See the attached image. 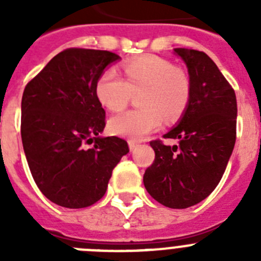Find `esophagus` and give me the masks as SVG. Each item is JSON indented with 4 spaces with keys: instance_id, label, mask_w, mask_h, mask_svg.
<instances>
[{
    "instance_id": "obj_1",
    "label": "esophagus",
    "mask_w": 261,
    "mask_h": 261,
    "mask_svg": "<svg viewBox=\"0 0 261 261\" xmlns=\"http://www.w3.org/2000/svg\"><path fill=\"white\" fill-rule=\"evenodd\" d=\"M128 144H129V149H130V150H135V149H136V147H137L138 146V144H137V142H136V141H133V140H129V142H128Z\"/></svg>"
}]
</instances>
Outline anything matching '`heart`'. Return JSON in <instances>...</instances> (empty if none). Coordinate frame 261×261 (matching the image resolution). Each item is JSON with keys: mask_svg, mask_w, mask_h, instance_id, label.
<instances>
[{"mask_svg": "<svg viewBox=\"0 0 261 261\" xmlns=\"http://www.w3.org/2000/svg\"><path fill=\"white\" fill-rule=\"evenodd\" d=\"M124 78L115 69H106L95 84V95L107 110H124L138 94L140 108L110 120V130L132 140H141L159 128L162 117L174 121L191 99V81L183 69L154 55L137 57L123 66Z\"/></svg>", "mask_w": 261, "mask_h": 261, "instance_id": "b5f03b06", "label": "heart"}]
</instances>
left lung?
I'll use <instances>...</instances> for the list:
<instances>
[{"mask_svg": "<svg viewBox=\"0 0 261 261\" xmlns=\"http://www.w3.org/2000/svg\"><path fill=\"white\" fill-rule=\"evenodd\" d=\"M191 81V99L180 123L150 141L155 151L144 174L145 188L167 208L199 204L214 191L226 170L237 138V96L231 85L204 52L176 48Z\"/></svg>", "mask_w": 261, "mask_h": 261, "instance_id": "1", "label": "left lung"}]
</instances>
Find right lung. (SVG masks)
Instances as JSON below:
<instances>
[{
  "label": "right lung",
  "mask_w": 261,
  "mask_h": 261,
  "mask_svg": "<svg viewBox=\"0 0 261 261\" xmlns=\"http://www.w3.org/2000/svg\"><path fill=\"white\" fill-rule=\"evenodd\" d=\"M119 59L110 50L68 48L24 87L23 150L38 188L60 206L80 209L99 201L129 151L123 138L99 137L106 111L95 95L96 80Z\"/></svg>",
  "instance_id": "right-lung-1"
}]
</instances>
